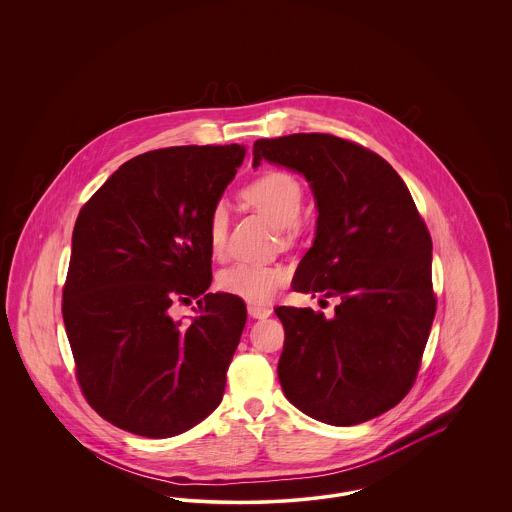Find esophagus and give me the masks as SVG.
I'll return each mask as SVG.
<instances>
[{
  "instance_id": "obj_1",
  "label": "esophagus",
  "mask_w": 512,
  "mask_h": 512,
  "mask_svg": "<svg viewBox=\"0 0 512 512\" xmlns=\"http://www.w3.org/2000/svg\"><path fill=\"white\" fill-rule=\"evenodd\" d=\"M247 313L251 318H267L270 317V309L261 307V305H247Z\"/></svg>"
}]
</instances>
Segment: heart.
Returning a JSON list of instances; mask_svg holds the SVG:
<instances>
[{
  "mask_svg": "<svg viewBox=\"0 0 512 512\" xmlns=\"http://www.w3.org/2000/svg\"><path fill=\"white\" fill-rule=\"evenodd\" d=\"M242 197L253 209L263 213L276 228L293 230L301 215L303 190L299 180L290 172L278 169L263 172L245 186ZM226 224V209L217 205L209 215L207 226V240L215 255H220L226 244ZM286 280L288 270L282 267L236 263L220 272L217 284L224 293L240 297L247 303L265 305Z\"/></svg>",
  "mask_w": 512,
  "mask_h": 512,
  "instance_id": "obj_1",
  "label": "heart"
}]
</instances>
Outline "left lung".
Here are the masks:
<instances>
[{
	"instance_id": "obj_1",
	"label": "left lung",
	"mask_w": 512,
	"mask_h": 512,
	"mask_svg": "<svg viewBox=\"0 0 512 512\" xmlns=\"http://www.w3.org/2000/svg\"><path fill=\"white\" fill-rule=\"evenodd\" d=\"M299 172L317 201L313 247L295 292L340 297L334 317L278 307L286 330L278 378L301 413L353 426L395 407L413 388L436 315L432 238L388 161L332 134H290L253 144Z\"/></svg>"
}]
</instances>
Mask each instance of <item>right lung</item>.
Masks as SVG:
<instances>
[{"instance_id":"right-lung-1","label":"right lung","mask_w":512,"mask_h":512,"mask_svg":"<svg viewBox=\"0 0 512 512\" xmlns=\"http://www.w3.org/2000/svg\"><path fill=\"white\" fill-rule=\"evenodd\" d=\"M244 157L238 144L147 151L78 213L63 320L82 393L117 428L172 438L222 401L247 313L207 293V226ZM192 298L198 317L174 321L171 301Z\"/></svg>"}]
</instances>
